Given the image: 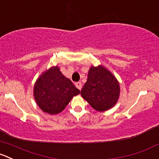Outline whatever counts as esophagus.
I'll return each mask as SVG.
<instances>
[{"instance_id": "1", "label": "esophagus", "mask_w": 159, "mask_h": 159, "mask_svg": "<svg viewBox=\"0 0 159 159\" xmlns=\"http://www.w3.org/2000/svg\"><path fill=\"white\" fill-rule=\"evenodd\" d=\"M75 86H76L79 90H81V88H82V84H81V82H79V81H78V82L75 83Z\"/></svg>"}]
</instances>
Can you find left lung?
Instances as JSON below:
<instances>
[{"label":"left lung","mask_w":159,"mask_h":159,"mask_svg":"<svg viewBox=\"0 0 159 159\" xmlns=\"http://www.w3.org/2000/svg\"><path fill=\"white\" fill-rule=\"evenodd\" d=\"M81 95L95 110L106 111L116 103L120 95V85L107 69L102 66L92 67Z\"/></svg>","instance_id":"1"}]
</instances>
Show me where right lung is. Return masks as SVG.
Listing matches in <instances>:
<instances>
[{"label": "right lung", "mask_w": 159, "mask_h": 159, "mask_svg": "<svg viewBox=\"0 0 159 159\" xmlns=\"http://www.w3.org/2000/svg\"><path fill=\"white\" fill-rule=\"evenodd\" d=\"M79 93L80 91L57 67L43 74L34 85L36 103L43 112L52 115L64 110L71 98Z\"/></svg>", "instance_id": "obj_1"}]
</instances>
